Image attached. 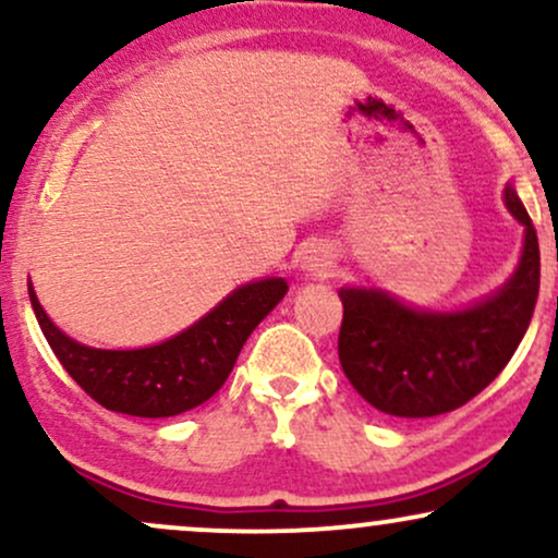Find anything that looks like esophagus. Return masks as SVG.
Wrapping results in <instances>:
<instances>
[{
  "instance_id": "34e87169",
  "label": "esophagus",
  "mask_w": 558,
  "mask_h": 558,
  "mask_svg": "<svg viewBox=\"0 0 558 558\" xmlns=\"http://www.w3.org/2000/svg\"><path fill=\"white\" fill-rule=\"evenodd\" d=\"M332 265H336V262H332L330 248L325 246V243H310L304 257H301V267L310 275H315V278H328L332 272Z\"/></svg>"
}]
</instances>
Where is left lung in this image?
<instances>
[{
  "label": "left lung",
  "instance_id": "left-lung-1",
  "mask_svg": "<svg viewBox=\"0 0 558 558\" xmlns=\"http://www.w3.org/2000/svg\"><path fill=\"white\" fill-rule=\"evenodd\" d=\"M506 209L524 228L514 275L496 293L453 312L409 306L380 288H341L338 360L351 386L390 417L453 412L496 380L533 319L541 248L527 209L511 185Z\"/></svg>",
  "mask_w": 558,
  "mask_h": 558
}]
</instances>
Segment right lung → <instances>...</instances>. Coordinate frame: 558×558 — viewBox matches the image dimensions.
Here are the masks:
<instances>
[{"label":"right lung","mask_w":558,"mask_h":558,"mask_svg":"<svg viewBox=\"0 0 558 558\" xmlns=\"http://www.w3.org/2000/svg\"><path fill=\"white\" fill-rule=\"evenodd\" d=\"M283 278L254 280L228 293L213 312L178 336L146 349H94L65 336L38 304L28 283L44 338L68 375L96 403L131 417H175L213 399L239 360L252 330L286 296Z\"/></svg>","instance_id":"right-lung-1"}]
</instances>
